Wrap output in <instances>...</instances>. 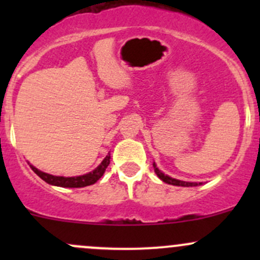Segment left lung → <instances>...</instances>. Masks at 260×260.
<instances>
[{"label":"left lung","instance_id":"8db88e82","mask_svg":"<svg viewBox=\"0 0 260 260\" xmlns=\"http://www.w3.org/2000/svg\"><path fill=\"white\" fill-rule=\"evenodd\" d=\"M153 169H154V172H156L157 176L159 177L164 182L169 183V185H174V186H183V187H192V186H198V185H203L201 182H186V181H181V180H176V179H172V177L167 176V175H165L164 172L159 171L158 169H157L156 164H153Z\"/></svg>","mask_w":260,"mask_h":260}]
</instances>
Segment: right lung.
Returning a JSON list of instances; mask_svg holds the SVG:
<instances>
[{
    "label": "right lung",
    "mask_w": 260,
    "mask_h": 260,
    "mask_svg": "<svg viewBox=\"0 0 260 260\" xmlns=\"http://www.w3.org/2000/svg\"><path fill=\"white\" fill-rule=\"evenodd\" d=\"M109 162H111V154H108V156L102 161V164L99 165L94 171L89 172V174H85V175H81V176H74V177L52 176V175L40 171V170H38L35 166H32V165H30V167L32 169V171L40 177V179H43L45 182L50 183V185L60 186V187H85V186L95 183L96 181L103 176L104 172H106V169L108 167Z\"/></svg>",
    "instance_id": "1"
}]
</instances>
